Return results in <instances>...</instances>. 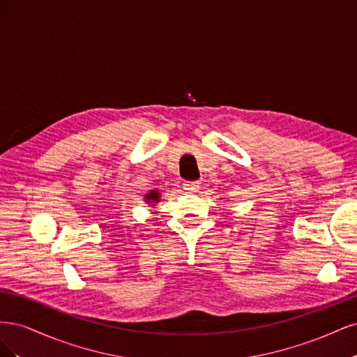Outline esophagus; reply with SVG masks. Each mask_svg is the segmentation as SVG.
Segmentation results:
<instances>
[{
  "label": "esophagus",
  "instance_id": "1",
  "mask_svg": "<svg viewBox=\"0 0 357 357\" xmlns=\"http://www.w3.org/2000/svg\"><path fill=\"white\" fill-rule=\"evenodd\" d=\"M183 188H185V190L192 192V193H193V192H199V189H201L198 181H186L185 185H183Z\"/></svg>",
  "mask_w": 357,
  "mask_h": 357
}]
</instances>
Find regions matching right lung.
<instances>
[{
	"label": "right lung",
	"instance_id": "right-lung-1",
	"mask_svg": "<svg viewBox=\"0 0 357 357\" xmlns=\"http://www.w3.org/2000/svg\"><path fill=\"white\" fill-rule=\"evenodd\" d=\"M159 201H160V192H159L158 189L149 190V192L146 193V195H144V202L149 204V205H152V207H155V205H156Z\"/></svg>",
	"mask_w": 357,
	"mask_h": 357
}]
</instances>
